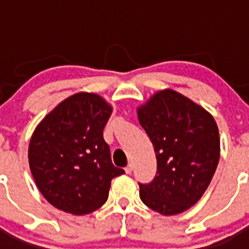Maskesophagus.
<instances>
[{
  "instance_id": "obj_1",
  "label": "esophagus",
  "mask_w": 249,
  "mask_h": 249,
  "mask_svg": "<svg viewBox=\"0 0 249 249\" xmlns=\"http://www.w3.org/2000/svg\"><path fill=\"white\" fill-rule=\"evenodd\" d=\"M124 171H126L127 175H129V173H131L132 171H133V166H132V164H128V166H127L126 168H124Z\"/></svg>"
}]
</instances>
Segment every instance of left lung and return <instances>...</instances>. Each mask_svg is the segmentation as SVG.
<instances>
[{"instance_id": "obj_1", "label": "left lung", "mask_w": 249, "mask_h": 249, "mask_svg": "<svg viewBox=\"0 0 249 249\" xmlns=\"http://www.w3.org/2000/svg\"><path fill=\"white\" fill-rule=\"evenodd\" d=\"M140 124L155 146L157 173L140 183V197L163 215L195 206L218 166L219 132L208 111L173 89H162L137 108Z\"/></svg>"}]
</instances>
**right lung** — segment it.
Returning a JSON list of instances; mask_svg holds the SVG:
<instances>
[{
    "instance_id": "right-lung-1",
    "label": "right lung",
    "mask_w": 249,
    "mask_h": 249,
    "mask_svg": "<svg viewBox=\"0 0 249 249\" xmlns=\"http://www.w3.org/2000/svg\"><path fill=\"white\" fill-rule=\"evenodd\" d=\"M112 106L97 93L78 92L54 107L37 124L28 146V163L39 192L57 210L74 215L98 210L111 181L124 173L114 167L103 128Z\"/></svg>"
}]
</instances>
